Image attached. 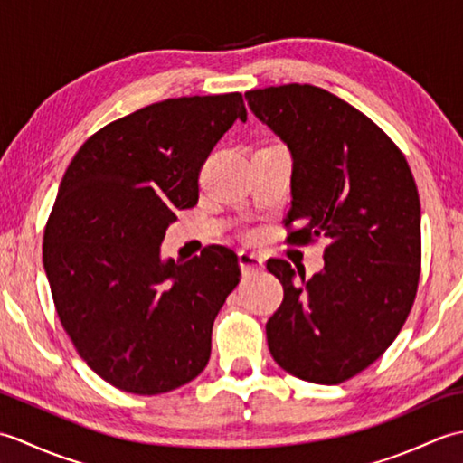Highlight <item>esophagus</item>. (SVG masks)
Segmentation results:
<instances>
[{
  "instance_id": "obj_1",
  "label": "esophagus",
  "mask_w": 463,
  "mask_h": 463,
  "mask_svg": "<svg viewBox=\"0 0 463 463\" xmlns=\"http://www.w3.org/2000/svg\"><path fill=\"white\" fill-rule=\"evenodd\" d=\"M239 264L242 272H254L262 269V257L250 250H239Z\"/></svg>"
}]
</instances>
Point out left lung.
<instances>
[{"instance_id": "left-lung-1", "label": "left lung", "mask_w": 463, "mask_h": 463, "mask_svg": "<svg viewBox=\"0 0 463 463\" xmlns=\"http://www.w3.org/2000/svg\"><path fill=\"white\" fill-rule=\"evenodd\" d=\"M244 97L292 155L287 241L330 242L324 269L308 280L287 260L267 262L284 288L267 322L269 350L292 376L332 386L376 362L411 310L421 262L418 186L394 141L326 90L288 83Z\"/></svg>"}]
</instances>
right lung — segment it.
Wrapping results in <instances>:
<instances>
[{
	"instance_id": "obj_1",
	"label": "right lung",
	"mask_w": 463,
	"mask_h": 463,
	"mask_svg": "<svg viewBox=\"0 0 463 463\" xmlns=\"http://www.w3.org/2000/svg\"><path fill=\"white\" fill-rule=\"evenodd\" d=\"M241 93L146 105L87 139L59 184L43 232L57 317L95 373L123 392L165 394L211 358L216 314L241 279L231 249L161 259L176 209L199 201V173Z\"/></svg>"
}]
</instances>
